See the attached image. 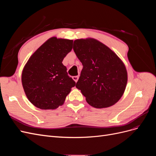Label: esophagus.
Listing matches in <instances>:
<instances>
[{"mask_svg": "<svg viewBox=\"0 0 156 156\" xmlns=\"http://www.w3.org/2000/svg\"><path fill=\"white\" fill-rule=\"evenodd\" d=\"M72 79L75 81V83H76L78 81V79H79V76H73Z\"/></svg>", "mask_w": 156, "mask_h": 156, "instance_id": "obj_1", "label": "esophagus"}]
</instances>
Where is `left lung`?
<instances>
[{
	"instance_id": "obj_1",
	"label": "left lung",
	"mask_w": 156,
	"mask_h": 156,
	"mask_svg": "<svg viewBox=\"0 0 156 156\" xmlns=\"http://www.w3.org/2000/svg\"><path fill=\"white\" fill-rule=\"evenodd\" d=\"M73 50L83 66L75 87L87 103L100 108L115 104L123 95L127 81L122 61L95 39L75 40Z\"/></svg>"
}]
</instances>
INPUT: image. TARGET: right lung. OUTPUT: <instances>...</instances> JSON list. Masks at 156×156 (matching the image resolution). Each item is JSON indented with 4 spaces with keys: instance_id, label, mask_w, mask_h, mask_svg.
<instances>
[{
    "instance_id": "obj_1",
    "label": "right lung",
    "mask_w": 156,
    "mask_h": 156,
    "mask_svg": "<svg viewBox=\"0 0 156 156\" xmlns=\"http://www.w3.org/2000/svg\"><path fill=\"white\" fill-rule=\"evenodd\" d=\"M73 40L53 37L37 49L22 73L26 96L41 109H55L62 105L75 82L62 60L72 51Z\"/></svg>"
}]
</instances>
